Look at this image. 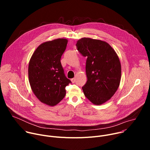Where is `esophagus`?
Segmentation results:
<instances>
[{"instance_id":"1","label":"esophagus","mask_w":150,"mask_h":150,"mask_svg":"<svg viewBox=\"0 0 150 150\" xmlns=\"http://www.w3.org/2000/svg\"><path fill=\"white\" fill-rule=\"evenodd\" d=\"M75 81H76V79H75V78L71 79V82H72V83H74V82H75Z\"/></svg>"}]
</instances>
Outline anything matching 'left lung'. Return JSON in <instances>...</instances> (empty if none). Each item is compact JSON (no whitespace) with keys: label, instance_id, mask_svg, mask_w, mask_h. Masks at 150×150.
<instances>
[{"label":"left lung","instance_id":"left-lung-1","mask_svg":"<svg viewBox=\"0 0 150 150\" xmlns=\"http://www.w3.org/2000/svg\"><path fill=\"white\" fill-rule=\"evenodd\" d=\"M78 50L87 57V81L82 90L92 103L101 105L109 100L117 90L121 79L119 57L108 42L83 37L77 41Z\"/></svg>","mask_w":150,"mask_h":150}]
</instances>
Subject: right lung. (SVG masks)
Instances as JSON below:
<instances>
[{"instance_id": "add662e5", "label": "right lung", "mask_w": 150, "mask_h": 150, "mask_svg": "<svg viewBox=\"0 0 150 150\" xmlns=\"http://www.w3.org/2000/svg\"><path fill=\"white\" fill-rule=\"evenodd\" d=\"M68 40L57 38L41 44L33 53L28 65L31 90L42 103L57 104L66 94L65 87L71 82L64 74L60 63Z\"/></svg>"}]
</instances>
